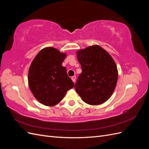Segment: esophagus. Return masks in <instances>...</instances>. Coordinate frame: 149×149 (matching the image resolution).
<instances>
[{
    "instance_id": "esophagus-1",
    "label": "esophagus",
    "mask_w": 149,
    "mask_h": 149,
    "mask_svg": "<svg viewBox=\"0 0 149 149\" xmlns=\"http://www.w3.org/2000/svg\"><path fill=\"white\" fill-rule=\"evenodd\" d=\"M71 79H72V81H73L74 83H75V81H76V76H72V77H71Z\"/></svg>"
}]
</instances>
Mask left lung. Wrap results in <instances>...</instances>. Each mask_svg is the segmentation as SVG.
Returning a JSON list of instances; mask_svg holds the SVG:
<instances>
[{
    "label": "left lung",
    "mask_w": 149,
    "mask_h": 149,
    "mask_svg": "<svg viewBox=\"0 0 149 149\" xmlns=\"http://www.w3.org/2000/svg\"><path fill=\"white\" fill-rule=\"evenodd\" d=\"M76 55L82 69L74 86L76 93L88 104H101L111 96L118 82L114 60L97 45L79 49Z\"/></svg>",
    "instance_id": "8db88e82"
}]
</instances>
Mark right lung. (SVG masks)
<instances>
[{
    "label": "right lung",
    "mask_w": 149,
    "mask_h": 149,
    "mask_svg": "<svg viewBox=\"0 0 149 149\" xmlns=\"http://www.w3.org/2000/svg\"><path fill=\"white\" fill-rule=\"evenodd\" d=\"M66 54L53 47L40 50L31 62L28 81L30 91L43 104L53 106L59 103L74 83L66 73L62 63Z\"/></svg>",
    "instance_id": "right-lung-1"
}]
</instances>
